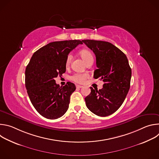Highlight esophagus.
Wrapping results in <instances>:
<instances>
[{
  "instance_id": "1",
  "label": "esophagus",
  "mask_w": 159,
  "mask_h": 159,
  "mask_svg": "<svg viewBox=\"0 0 159 159\" xmlns=\"http://www.w3.org/2000/svg\"><path fill=\"white\" fill-rule=\"evenodd\" d=\"M76 87L79 89V88H82V87H83V86H82V85H78V84H77V85H76Z\"/></svg>"
}]
</instances>
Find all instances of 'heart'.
<instances>
[{
	"instance_id": "b5f03b06",
	"label": "heart",
	"mask_w": 159,
	"mask_h": 159,
	"mask_svg": "<svg viewBox=\"0 0 159 159\" xmlns=\"http://www.w3.org/2000/svg\"><path fill=\"white\" fill-rule=\"evenodd\" d=\"M79 55L82 57V58L87 63H88L90 61H93L94 58L93 55L89 50H82L79 52ZM72 60V55H69L66 57V60H65V65L66 66H69ZM88 74L85 73H76L74 74L72 76H71L70 79L73 81L77 83H84L86 79L88 77Z\"/></svg>"
}]
</instances>
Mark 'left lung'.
<instances>
[{
	"mask_svg": "<svg viewBox=\"0 0 159 159\" xmlns=\"http://www.w3.org/2000/svg\"><path fill=\"white\" fill-rule=\"evenodd\" d=\"M86 46L96 57L98 69L94 78L102 80L103 88L94 89L85 98L87 108L99 116L116 112L123 103L130 87L131 69L125 54L111 43L84 39Z\"/></svg>",
	"mask_w": 159,
	"mask_h": 159,
	"instance_id": "obj_1",
	"label": "left lung"
}]
</instances>
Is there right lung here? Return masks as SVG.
Here are the masks:
<instances>
[{"label": "right lung", "mask_w": 159, "mask_h": 159, "mask_svg": "<svg viewBox=\"0 0 159 159\" xmlns=\"http://www.w3.org/2000/svg\"><path fill=\"white\" fill-rule=\"evenodd\" d=\"M80 40L54 41L33 55L25 71V85L30 101L39 114L47 119L61 117L69 108L74 84H57L55 78L66 71L65 60Z\"/></svg>", "instance_id": "1"}]
</instances>
